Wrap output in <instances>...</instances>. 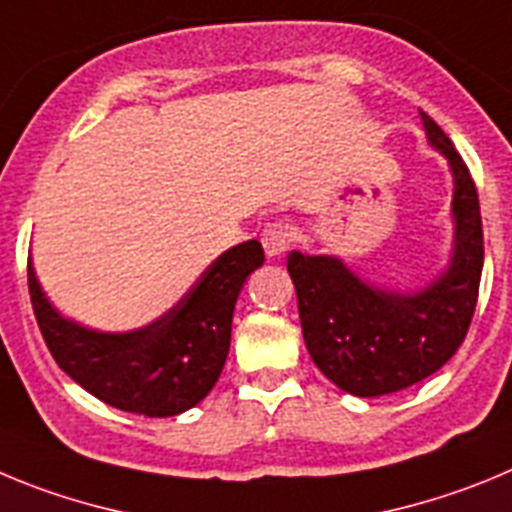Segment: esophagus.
Here are the masks:
<instances>
[{
  "label": "esophagus",
  "instance_id": "obj_1",
  "mask_svg": "<svg viewBox=\"0 0 512 512\" xmlns=\"http://www.w3.org/2000/svg\"><path fill=\"white\" fill-rule=\"evenodd\" d=\"M260 242L265 247L267 257H278L293 242V227L288 222H267L265 229L260 234Z\"/></svg>",
  "mask_w": 512,
  "mask_h": 512
}]
</instances>
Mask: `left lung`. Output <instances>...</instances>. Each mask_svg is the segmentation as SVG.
Here are the masks:
<instances>
[{
  "label": "left lung",
  "mask_w": 512,
  "mask_h": 512,
  "mask_svg": "<svg viewBox=\"0 0 512 512\" xmlns=\"http://www.w3.org/2000/svg\"><path fill=\"white\" fill-rule=\"evenodd\" d=\"M421 119L454 173L457 247L449 270L416 296H400L370 288L334 257L288 255L308 354L359 398L398 393L441 370L464 342L480 296L485 239L477 186L446 132L426 112Z\"/></svg>",
  "instance_id": "left-lung-1"
}]
</instances>
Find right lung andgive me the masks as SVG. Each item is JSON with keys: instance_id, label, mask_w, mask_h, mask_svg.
Returning <instances> with one entry per match:
<instances>
[{"instance_id": "right-lung-1", "label": "right lung", "mask_w": 512, "mask_h": 512, "mask_svg": "<svg viewBox=\"0 0 512 512\" xmlns=\"http://www.w3.org/2000/svg\"><path fill=\"white\" fill-rule=\"evenodd\" d=\"M257 239L216 257L165 316L127 334H99L55 313L27 262V288L40 334L68 377L119 411L178 416L209 395L232 342L242 283L262 265Z\"/></svg>"}]
</instances>
